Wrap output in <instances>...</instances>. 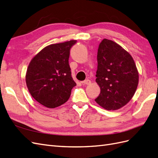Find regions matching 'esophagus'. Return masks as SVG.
I'll list each match as a JSON object with an SVG mask.
<instances>
[{
    "mask_svg": "<svg viewBox=\"0 0 158 158\" xmlns=\"http://www.w3.org/2000/svg\"><path fill=\"white\" fill-rule=\"evenodd\" d=\"M84 85H89L91 84V81L89 80H85L82 82Z\"/></svg>",
    "mask_w": 158,
    "mask_h": 158,
    "instance_id": "34e87169",
    "label": "esophagus"
}]
</instances>
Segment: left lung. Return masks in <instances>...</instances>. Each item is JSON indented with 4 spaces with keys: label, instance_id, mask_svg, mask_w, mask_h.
<instances>
[{
    "label": "left lung",
    "instance_id": "obj_1",
    "mask_svg": "<svg viewBox=\"0 0 158 158\" xmlns=\"http://www.w3.org/2000/svg\"><path fill=\"white\" fill-rule=\"evenodd\" d=\"M97 59L95 81L101 92L95 101L108 111L119 109L136 92L139 75L135 61L121 45L107 39L100 43Z\"/></svg>",
    "mask_w": 158,
    "mask_h": 158
}]
</instances>
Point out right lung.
Masks as SVG:
<instances>
[{
	"instance_id": "1",
	"label": "right lung",
	"mask_w": 158,
	"mask_h": 158,
	"mask_svg": "<svg viewBox=\"0 0 158 158\" xmlns=\"http://www.w3.org/2000/svg\"><path fill=\"white\" fill-rule=\"evenodd\" d=\"M76 40L45 47L28 66L26 82L31 96L48 108H55L69 99L76 85L69 63L70 50Z\"/></svg>"
}]
</instances>
